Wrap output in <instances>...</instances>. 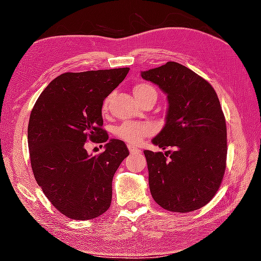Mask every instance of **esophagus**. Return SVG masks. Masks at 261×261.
<instances>
[{
  "instance_id": "esophagus-1",
  "label": "esophagus",
  "mask_w": 261,
  "mask_h": 261,
  "mask_svg": "<svg viewBox=\"0 0 261 261\" xmlns=\"http://www.w3.org/2000/svg\"><path fill=\"white\" fill-rule=\"evenodd\" d=\"M127 148H129V151H130L131 154H132V153H139V152H140V149L135 147L134 145H127Z\"/></svg>"
}]
</instances>
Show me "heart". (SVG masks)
I'll list each match as a JSON object with an SVG mask.
<instances>
[{
  "label": "heart",
  "instance_id": "b5f03b06",
  "mask_svg": "<svg viewBox=\"0 0 261 261\" xmlns=\"http://www.w3.org/2000/svg\"><path fill=\"white\" fill-rule=\"evenodd\" d=\"M134 94L136 96V99L139 101L140 105L143 102H147V101L155 102L158 99L156 88L147 83L136 84L134 87ZM109 100L110 96H108V98L105 100L102 106L103 112L108 109ZM152 132L153 126L149 124V123H124V124L116 127L115 135H116L120 139L124 140L127 144L137 145L144 137L152 135Z\"/></svg>",
  "mask_w": 261,
  "mask_h": 261
}]
</instances>
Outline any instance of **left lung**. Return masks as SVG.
<instances>
[{
	"mask_svg": "<svg viewBox=\"0 0 261 261\" xmlns=\"http://www.w3.org/2000/svg\"><path fill=\"white\" fill-rule=\"evenodd\" d=\"M145 81L167 94L162 130L152 143L162 149L144 151L153 199L162 208L187 213L201 208L222 182L227 159V126L214 88L176 62L141 71Z\"/></svg>",
	"mask_w": 261,
	"mask_h": 261,
	"instance_id": "left-lung-1",
	"label": "left lung"
}]
</instances>
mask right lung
I'll use <instances>...</instances> for the list:
<instances>
[{"mask_svg": "<svg viewBox=\"0 0 261 261\" xmlns=\"http://www.w3.org/2000/svg\"><path fill=\"white\" fill-rule=\"evenodd\" d=\"M129 70L62 73L48 84L31 112L28 140L35 180L70 219H95L112 202L114 174L129 151L124 141L108 139L101 109ZM87 140L105 142V152L88 154Z\"/></svg>", "mask_w": 261, "mask_h": 261, "instance_id": "obj_1", "label": "right lung"}]
</instances>
